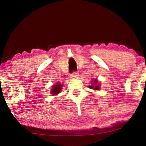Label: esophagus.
I'll return each mask as SVG.
<instances>
[{"instance_id": "obj_1", "label": "esophagus", "mask_w": 146, "mask_h": 146, "mask_svg": "<svg viewBox=\"0 0 146 146\" xmlns=\"http://www.w3.org/2000/svg\"><path fill=\"white\" fill-rule=\"evenodd\" d=\"M78 74L77 71H73L72 74H71V76H72V77H73V78H76L78 76Z\"/></svg>"}]
</instances>
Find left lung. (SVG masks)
Here are the masks:
<instances>
[{
  "label": "left lung",
  "mask_w": 146,
  "mask_h": 146,
  "mask_svg": "<svg viewBox=\"0 0 146 146\" xmlns=\"http://www.w3.org/2000/svg\"><path fill=\"white\" fill-rule=\"evenodd\" d=\"M97 83H98V81H97V79H95V80L93 81V82L92 83V85L90 86L89 87H90L91 89H93V90H99L100 86L98 85Z\"/></svg>",
  "instance_id": "obj_1"
}]
</instances>
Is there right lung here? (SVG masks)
<instances>
[{
	"mask_svg": "<svg viewBox=\"0 0 146 146\" xmlns=\"http://www.w3.org/2000/svg\"><path fill=\"white\" fill-rule=\"evenodd\" d=\"M62 84H57L56 85H54L53 86V89H52V91H51V95H56L57 94L60 92L61 89H62Z\"/></svg>",
	"mask_w": 146,
	"mask_h": 146,
	"instance_id": "obj_1",
	"label": "right lung"
}]
</instances>
